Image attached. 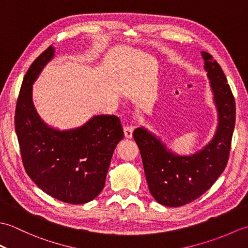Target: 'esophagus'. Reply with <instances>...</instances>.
Returning a JSON list of instances; mask_svg holds the SVG:
<instances>
[{
	"instance_id": "34e87169",
	"label": "esophagus",
	"mask_w": 248,
	"mask_h": 248,
	"mask_svg": "<svg viewBox=\"0 0 248 248\" xmlns=\"http://www.w3.org/2000/svg\"><path fill=\"white\" fill-rule=\"evenodd\" d=\"M133 130H134V128L132 127V125H124V132L125 138H127V139H132Z\"/></svg>"
}]
</instances>
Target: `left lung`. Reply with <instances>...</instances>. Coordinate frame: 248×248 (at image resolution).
Wrapping results in <instances>:
<instances>
[{
  "label": "left lung",
  "mask_w": 248,
  "mask_h": 248,
  "mask_svg": "<svg viewBox=\"0 0 248 248\" xmlns=\"http://www.w3.org/2000/svg\"><path fill=\"white\" fill-rule=\"evenodd\" d=\"M202 55L217 112L212 140L194 154L179 155L145 127L133 132L149 191L156 202L166 207H180L202 196L217 180L228 162L235 124L234 98L217 62L207 52H202Z\"/></svg>",
  "instance_id": "1"
}]
</instances>
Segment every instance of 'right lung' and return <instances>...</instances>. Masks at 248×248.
<instances>
[{
  "label": "right lung",
  "mask_w": 248,
  "mask_h": 248,
  "mask_svg": "<svg viewBox=\"0 0 248 248\" xmlns=\"http://www.w3.org/2000/svg\"><path fill=\"white\" fill-rule=\"evenodd\" d=\"M54 55L51 46L26 72L15 129L25 171L37 186L62 202L86 203L103 189L124 131L115 115H94L80 127L67 130L51 127L40 118L33 103V84Z\"/></svg>",
  "instance_id": "obj_1"
}]
</instances>
